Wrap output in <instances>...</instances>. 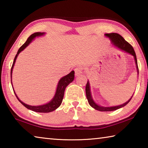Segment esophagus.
Returning a JSON list of instances; mask_svg holds the SVG:
<instances>
[{"label":"esophagus","instance_id":"obj_1","mask_svg":"<svg viewBox=\"0 0 148 148\" xmlns=\"http://www.w3.org/2000/svg\"><path fill=\"white\" fill-rule=\"evenodd\" d=\"M74 71H75V76L77 77L82 74L83 69L81 68V67H77V68H76L74 70Z\"/></svg>","mask_w":148,"mask_h":148}]
</instances>
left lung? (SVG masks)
Masks as SVG:
<instances>
[{
  "label": "left lung",
  "instance_id": "8db88e82",
  "mask_svg": "<svg viewBox=\"0 0 148 148\" xmlns=\"http://www.w3.org/2000/svg\"><path fill=\"white\" fill-rule=\"evenodd\" d=\"M104 35H105V36H106V37H108V38H110L112 44L113 45L114 47H116V48H117L119 50H121V51L126 52V53L131 55V56L134 57L135 64H136V70H137V72H138V67L136 53H135L134 50L131 45L125 40L123 38L121 35L117 34V33H109V34H105ZM86 97H87V101H88V102H89L90 106H91L92 108H93L94 109L99 110V111H101V112L114 111V110H116L117 109L121 108H122V107H124L130 102V101H131L132 96H133V95H134V94L132 95V96L128 100V101L125 102V103H123V104L118 105V106H115L105 107V106H101V105L97 104L96 102L94 101V100H93V99H92V95H91V87H90V84H89V80H87V83L86 84Z\"/></svg>",
  "mask_w": 148,
  "mask_h": 148
}]
</instances>
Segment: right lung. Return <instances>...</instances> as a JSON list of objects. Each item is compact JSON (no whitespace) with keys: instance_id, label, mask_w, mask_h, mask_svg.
I'll return each instance as SVG.
<instances>
[{"instance_id":"1","label":"right lung","mask_w":148,"mask_h":148,"mask_svg":"<svg viewBox=\"0 0 148 148\" xmlns=\"http://www.w3.org/2000/svg\"><path fill=\"white\" fill-rule=\"evenodd\" d=\"M45 34H46L45 32H34V34H31V36H30L29 38H27V41L25 42V43L23 46L20 47L18 51H17V53L16 54V57H15L13 64H12V66L11 69V83H12V72H13V69H14V66L15 65V62H16V61L17 56H19V54L21 53V52L23 51V49H25L26 47L28 46L32 41L34 40V38H36V37L44 36ZM74 73H75L74 71H72L70 72L69 74H67L65 76H63L62 77H61V78L59 79L58 84H57L56 93H55V95L53 97V99H52L49 102H47L46 104H44L42 105H38V106H31V105H29V104L24 103V102H22L21 100H19L18 97L17 96L16 92H15V91H14V87H13V90L14 91L15 95H16V96L17 97V99H18V101L21 102V103L23 104L25 107H26L27 109L31 110H32V111H34L36 112H40V113H49V112H53V111H54V110H56L57 108H59L60 106V105L61 104L62 99H63L65 89H66V87L69 86V84H71V82H73V80L74 79ZM12 86H13V85H12Z\"/></svg>"}]
</instances>
